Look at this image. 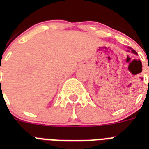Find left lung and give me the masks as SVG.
I'll return each instance as SVG.
<instances>
[{
	"mask_svg": "<svg viewBox=\"0 0 149 149\" xmlns=\"http://www.w3.org/2000/svg\"><path fill=\"white\" fill-rule=\"evenodd\" d=\"M130 49L131 50H128V51H131V52H132V53H134V54H137V53H136V51H134V50L131 49V48H130Z\"/></svg>",
	"mask_w": 149,
	"mask_h": 149,
	"instance_id": "left-lung-1",
	"label": "left lung"
}]
</instances>
